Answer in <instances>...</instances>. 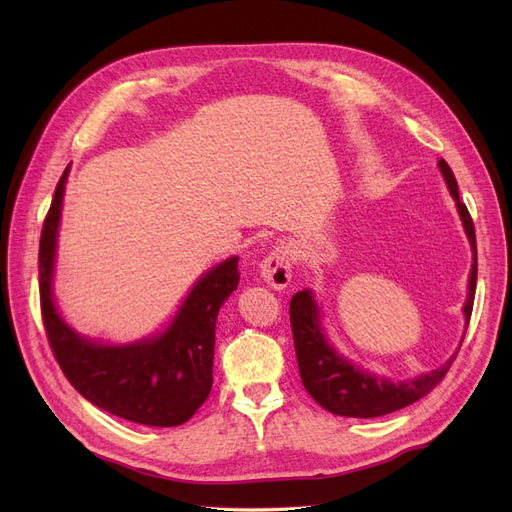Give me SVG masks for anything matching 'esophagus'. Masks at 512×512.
Returning a JSON list of instances; mask_svg holds the SVG:
<instances>
[{
	"label": "esophagus",
	"instance_id": "34e87169",
	"mask_svg": "<svg viewBox=\"0 0 512 512\" xmlns=\"http://www.w3.org/2000/svg\"><path fill=\"white\" fill-rule=\"evenodd\" d=\"M260 277L269 288L284 290L290 284L292 267H290V252L286 247H275L273 252L260 262Z\"/></svg>",
	"mask_w": 512,
	"mask_h": 512
}]
</instances>
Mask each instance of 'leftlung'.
Returning <instances> with one entry per match:
<instances>
[{"mask_svg": "<svg viewBox=\"0 0 512 512\" xmlns=\"http://www.w3.org/2000/svg\"><path fill=\"white\" fill-rule=\"evenodd\" d=\"M440 173L448 192H451L455 207L459 213V220L466 237L472 247V269L468 277V297L463 303V320H466V329L472 316L474 305V292H476V235L474 224L466 205L459 200L457 179L453 175L451 166L444 160L438 162ZM290 324H292V337H294V350H297V363L301 371V380L305 391L312 395L318 404L337 416H354V418H374L382 414H391L395 410L406 408L414 401L425 397L433 391L444 376L448 367L453 365L457 350L448 356V359L436 367L408 380H391L386 376L371 374L350 361L348 356L339 352L327 335V329L322 324V305L316 301L314 292L305 288L294 294L290 301Z\"/></svg>", "mask_w": 512, "mask_h": 512, "instance_id": "obj_1", "label": "left lung"}]
</instances>
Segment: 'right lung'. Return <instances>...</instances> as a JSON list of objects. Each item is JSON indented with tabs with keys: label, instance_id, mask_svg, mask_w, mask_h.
<instances>
[{
	"label": "right lung",
	"instance_id": "obj_1",
	"mask_svg": "<svg viewBox=\"0 0 512 512\" xmlns=\"http://www.w3.org/2000/svg\"><path fill=\"white\" fill-rule=\"evenodd\" d=\"M70 166L61 175L40 237V303L55 359L91 404L126 421L175 427L190 421L213 384L215 322L239 286V256L205 271L164 327L134 342H98L76 331L55 303L57 239Z\"/></svg>",
	"mask_w": 512,
	"mask_h": 512
}]
</instances>
